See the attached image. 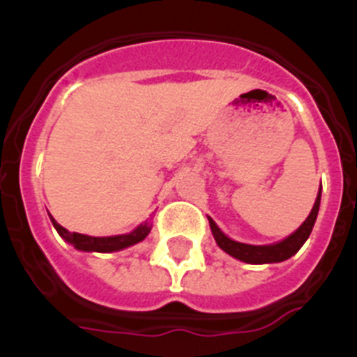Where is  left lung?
I'll return each mask as SVG.
<instances>
[{
    "label": "left lung",
    "instance_id": "8db88e82",
    "mask_svg": "<svg viewBox=\"0 0 357 357\" xmlns=\"http://www.w3.org/2000/svg\"><path fill=\"white\" fill-rule=\"evenodd\" d=\"M320 197H321V188L318 191V197L314 200V206L309 213V216L305 218V222L302 223L298 229L293 232L291 236H288L286 239L279 243H273V245H247V243H239L230 239L229 236H225L220 230V227L213 222V218H209L211 232H213L214 239H216L218 247L222 248L223 252H227L229 255L236 257V259L243 261V263L250 264H266V263H280V261L289 259L291 255H295L296 252L301 250V247L305 243V239L309 238L311 230H313L314 222H317L318 209H320Z\"/></svg>",
    "mask_w": 357,
    "mask_h": 357
}]
</instances>
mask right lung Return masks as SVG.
<instances>
[{"label": "right lung", "instance_id": "1", "mask_svg": "<svg viewBox=\"0 0 357 357\" xmlns=\"http://www.w3.org/2000/svg\"><path fill=\"white\" fill-rule=\"evenodd\" d=\"M50 220H52L53 227L56 229V232L61 234L62 239L73 245V247L77 248V250H84V252H118L123 250V248L132 247L135 243L143 241L148 234H150L151 225L148 222L141 223L137 229H134L130 234H121V236H109V238H93V236H85V234H78V232H69L68 229H64L62 225L55 222L50 214Z\"/></svg>", "mask_w": 357, "mask_h": 357}]
</instances>
